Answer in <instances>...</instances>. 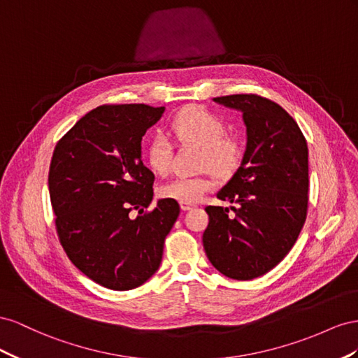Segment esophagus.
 Masks as SVG:
<instances>
[{
    "mask_svg": "<svg viewBox=\"0 0 358 358\" xmlns=\"http://www.w3.org/2000/svg\"><path fill=\"white\" fill-rule=\"evenodd\" d=\"M193 207H195V203H189V202H180V208H181L182 211L192 210Z\"/></svg>",
    "mask_w": 358,
    "mask_h": 358,
    "instance_id": "34e87169",
    "label": "esophagus"
}]
</instances>
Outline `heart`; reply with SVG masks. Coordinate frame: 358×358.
<instances>
[{"mask_svg": "<svg viewBox=\"0 0 358 358\" xmlns=\"http://www.w3.org/2000/svg\"><path fill=\"white\" fill-rule=\"evenodd\" d=\"M169 134L180 144L202 148L201 168H210L220 176H228L240 165L243 150L240 142L227 136L224 122L211 112L190 106L173 117ZM150 168L157 173H166L172 163V145L165 134H156L147 147ZM214 189V180L208 176L173 177L159 187V195L178 202H198Z\"/></svg>", "mask_w": 358, "mask_h": 358, "instance_id": "1", "label": "heart"}]
</instances>
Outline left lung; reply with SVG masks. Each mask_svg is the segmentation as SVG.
I'll return each mask as SVG.
<instances>
[{
  "label": "left lung",
  "mask_w": 358,
  "mask_h": 358,
  "mask_svg": "<svg viewBox=\"0 0 358 358\" xmlns=\"http://www.w3.org/2000/svg\"><path fill=\"white\" fill-rule=\"evenodd\" d=\"M243 114L246 150L217 198L229 208L207 207L202 243L213 267L236 280L274 268L297 241L308 213V144L295 120L257 94L213 99Z\"/></svg>",
  "instance_id": "1"
}]
</instances>
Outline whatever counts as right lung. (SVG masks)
Returning a JSON list of instances; mask_svg holds the SVG:
<instances>
[{
    "label": "right lung",
    "instance_id": "add662e5",
    "mask_svg": "<svg viewBox=\"0 0 358 358\" xmlns=\"http://www.w3.org/2000/svg\"><path fill=\"white\" fill-rule=\"evenodd\" d=\"M163 112L148 105L99 106L54 150L48 182L61 246L108 289L138 288L159 270L180 214L177 201L166 198L144 213L155 195V173L142 162L141 142Z\"/></svg>",
    "mask_w": 358,
    "mask_h": 358
}]
</instances>
